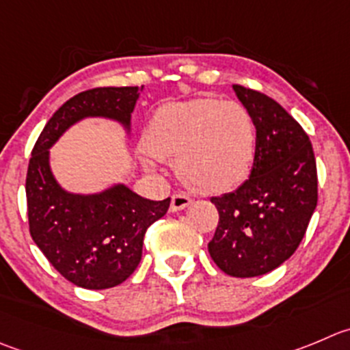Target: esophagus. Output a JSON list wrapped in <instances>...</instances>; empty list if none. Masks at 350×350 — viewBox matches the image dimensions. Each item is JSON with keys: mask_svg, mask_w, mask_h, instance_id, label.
Masks as SVG:
<instances>
[{"mask_svg": "<svg viewBox=\"0 0 350 350\" xmlns=\"http://www.w3.org/2000/svg\"><path fill=\"white\" fill-rule=\"evenodd\" d=\"M191 202L192 199L189 198L187 194H184V192H177V194L172 196V204H170V209H172V211H182V209L187 208Z\"/></svg>", "mask_w": 350, "mask_h": 350, "instance_id": "34e87169", "label": "esophagus"}]
</instances>
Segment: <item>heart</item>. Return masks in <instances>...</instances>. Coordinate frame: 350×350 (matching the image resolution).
Wrapping results in <instances>:
<instances>
[{
  "label": "heart",
  "mask_w": 350,
  "mask_h": 350,
  "mask_svg": "<svg viewBox=\"0 0 350 350\" xmlns=\"http://www.w3.org/2000/svg\"><path fill=\"white\" fill-rule=\"evenodd\" d=\"M146 148L156 158L177 159V175L189 189L223 194L251 173L256 127L241 103L196 98L156 109Z\"/></svg>",
  "instance_id": "obj_1"
}]
</instances>
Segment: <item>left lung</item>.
I'll return each instance as SVG.
<instances>
[{
	"label": "left lung",
	"instance_id": "8db88e82",
	"mask_svg": "<svg viewBox=\"0 0 350 350\" xmlns=\"http://www.w3.org/2000/svg\"><path fill=\"white\" fill-rule=\"evenodd\" d=\"M256 127L251 175L234 192L211 198L219 215L209 256L230 277L273 271L301 244L318 202L311 141L275 99L234 85Z\"/></svg>",
	"mask_w": 350,
	"mask_h": 350
}]
</instances>
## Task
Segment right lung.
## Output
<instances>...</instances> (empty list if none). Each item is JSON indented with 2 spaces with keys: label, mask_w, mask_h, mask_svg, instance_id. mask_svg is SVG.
<instances>
[{
  "label": "right lung",
  "mask_w": 350,
  "mask_h": 350,
  "mask_svg": "<svg viewBox=\"0 0 350 350\" xmlns=\"http://www.w3.org/2000/svg\"><path fill=\"white\" fill-rule=\"evenodd\" d=\"M144 88H98L70 98L42 129L29 161L25 194L32 241L73 285L103 291L131 277L142 258L149 225L166 215L170 198L151 201L125 184L79 194L59 185L49 149L84 118H106L131 134V118Z\"/></svg>",
  "instance_id": "add662e5"
}]
</instances>
